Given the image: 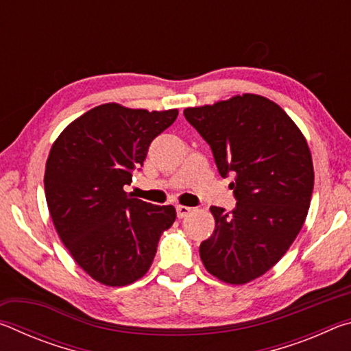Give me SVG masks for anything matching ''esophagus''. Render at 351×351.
<instances>
[{"label":"esophagus","mask_w":351,"mask_h":351,"mask_svg":"<svg viewBox=\"0 0 351 351\" xmlns=\"http://www.w3.org/2000/svg\"><path fill=\"white\" fill-rule=\"evenodd\" d=\"M190 212H192V209H190V207H187V206H176L178 218H186Z\"/></svg>","instance_id":"1"}]
</instances>
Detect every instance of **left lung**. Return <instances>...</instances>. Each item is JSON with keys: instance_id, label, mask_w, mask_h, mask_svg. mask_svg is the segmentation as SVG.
<instances>
[{"instance_id": "left-lung-1", "label": "left lung", "mask_w": 351, "mask_h": 351, "mask_svg": "<svg viewBox=\"0 0 351 351\" xmlns=\"http://www.w3.org/2000/svg\"><path fill=\"white\" fill-rule=\"evenodd\" d=\"M190 125L210 145L218 173L234 176L232 212L210 207L213 234L199 246L209 274L245 285L280 260L310 209L314 169L310 147L276 102L243 94L184 110Z\"/></svg>"}]
</instances>
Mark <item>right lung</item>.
Segmentation results:
<instances>
[{"mask_svg":"<svg viewBox=\"0 0 351 351\" xmlns=\"http://www.w3.org/2000/svg\"><path fill=\"white\" fill-rule=\"evenodd\" d=\"M176 117V108L104 104L71 122L51 147L45 193L52 223L75 263L106 287L144 277L159 239L175 223L173 206L145 203L123 187Z\"/></svg>","mask_w":351,"mask_h":351,"instance_id":"obj_1","label":"right lung"}]
</instances>
